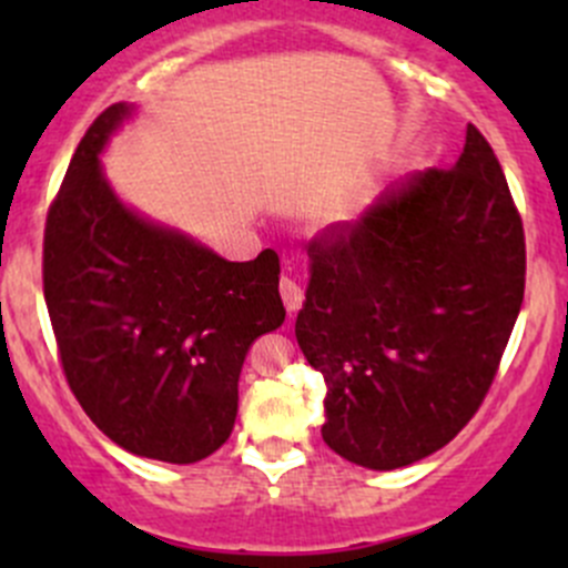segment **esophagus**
Wrapping results in <instances>:
<instances>
[{"instance_id": "esophagus-1", "label": "esophagus", "mask_w": 568, "mask_h": 568, "mask_svg": "<svg viewBox=\"0 0 568 568\" xmlns=\"http://www.w3.org/2000/svg\"><path fill=\"white\" fill-rule=\"evenodd\" d=\"M280 296L285 302V311L296 313L302 307V302H305V288H302V283L296 277L283 274V280H280Z\"/></svg>"}]
</instances>
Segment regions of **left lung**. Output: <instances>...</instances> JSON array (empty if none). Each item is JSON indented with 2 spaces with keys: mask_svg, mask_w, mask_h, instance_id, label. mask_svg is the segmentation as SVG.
<instances>
[{
  "mask_svg": "<svg viewBox=\"0 0 568 568\" xmlns=\"http://www.w3.org/2000/svg\"><path fill=\"white\" fill-rule=\"evenodd\" d=\"M296 341L326 382L321 437L398 469L445 448L495 382L525 296V231L486 136L307 244Z\"/></svg>",
  "mask_w": 568,
  "mask_h": 568,
  "instance_id": "left-lung-1",
  "label": "left lung"
}]
</instances>
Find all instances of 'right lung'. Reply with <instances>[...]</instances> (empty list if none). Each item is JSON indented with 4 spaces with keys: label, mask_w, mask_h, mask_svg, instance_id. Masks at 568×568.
<instances>
[{
    "label": "right lung",
    "mask_w": 568,
    "mask_h": 568,
    "mask_svg": "<svg viewBox=\"0 0 568 568\" xmlns=\"http://www.w3.org/2000/svg\"><path fill=\"white\" fill-rule=\"evenodd\" d=\"M131 109H104L68 164L45 216L43 296L90 420L129 454L192 464L231 437L244 357L285 321L280 257L225 261L120 203L99 156Z\"/></svg>",
    "instance_id": "right-lung-1"
}]
</instances>
